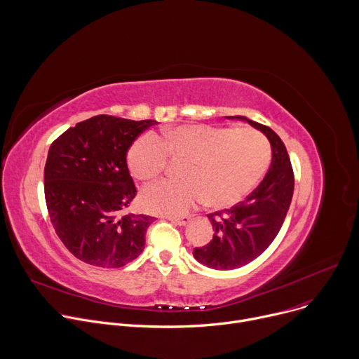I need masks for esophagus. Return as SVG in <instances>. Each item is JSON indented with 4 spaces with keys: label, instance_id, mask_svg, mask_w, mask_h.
<instances>
[{
    "label": "esophagus",
    "instance_id": "esophagus-1",
    "mask_svg": "<svg viewBox=\"0 0 359 359\" xmlns=\"http://www.w3.org/2000/svg\"><path fill=\"white\" fill-rule=\"evenodd\" d=\"M190 220L189 216H182V217H169V222L175 223V224H179V226H184L187 224Z\"/></svg>",
    "mask_w": 359,
    "mask_h": 359
}]
</instances>
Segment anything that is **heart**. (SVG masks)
I'll list each match as a JSON object with an SVG mask.
<instances>
[{
    "label": "heart",
    "instance_id": "heart-1",
    "mask_svg": "<svg viewBox=\"0 0 359 359\" xmlns=\"http://www.w3.org/2000/svg\"><path fill=\"white\" fill-rule=\"evenodd\" d=\"M271 156L267 137L255 129L179 125L162 137L146 133L128 151L130 172L140 180L156 179L170 159L184 161L182 180H162L140 194L150 213L179 216L201 200L213 209L234 206L264 175Z\"/></svg>",
    "mask_w": 359,
    "mask_h": 359
}]
</instances>
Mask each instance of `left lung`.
<instances>
[{
    "mask_svg": "<svg viewBox=\"0 0 359 359\" xmlns=\"http://www.w3.org/2000/svg\"><path fill=\"white\" fill-rule=\"evenodd\" d=\"M245 121L269 137L273 161L263 182L245 200L231 209L208 215L215 230L213 238L206 245L196 247L193 255L198 263L216 270L243 267L266 251L284 223L294 191V172L284 142L269 126Z\"/></svg>",
    "mask_w": 359,
    "mask_h": 359,
    "instance_id": "left-lung-1",
    "label": "left lung"
}]
</instances>
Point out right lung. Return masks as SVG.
Returning <instances> with one entry per match:
<instances>
[{
  "label": "right lung",
  "mask_w": 359,
  "mask_h": 359,
  "mask_svg": "<svg viewBox=\"0 0 359 359\" xmlns=\"http://www.w3.org/2000/svg\"><path fill=\"white\" fill-rule=\"evenodd\" d=\"M155 123L97 115L50 144L43 169L48 215L64 245L81 262L119 269L143 251L155 217L125 213L137 194L126 153Z\"/></svg>",
  "instance_id": "1"
}]
</instances>
